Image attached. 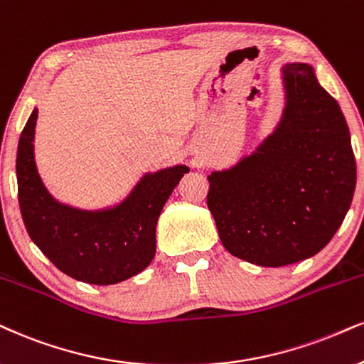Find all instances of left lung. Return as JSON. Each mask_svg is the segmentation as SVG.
<instances>
[{
	"instance_id": "1",
	"label": "left lung",
	"mask_w": 364,
	"mask_h": 364,
	"mask_svg": "<svg viewBox=\"0 0 364 364\" xmlns=\"http://www.w3.org/2000/svg\"><path fill=\"white\" fill-rule=\"evenodd\" d=\"M282 118L250 155L208 175V208L232 257L285 267L317 255L343 224L356 160L338 101L314 67H282Z\"/></svg>"
}]
</instances>
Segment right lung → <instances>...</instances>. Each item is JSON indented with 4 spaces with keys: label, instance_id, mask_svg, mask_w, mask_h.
<instances>
[{
    "label": "right lung",
    "instance_id": "1",
    "mask_svg": "<svg viewBox=\"0 0 364 364\" xmlns=\"http://www.w3.org/2000/svg\"><path fill=\"white\" fill-rule=\"evenodd\" d=\"M37 118L35 107L16 154L18 203L31 241L58 270L79 282L113 285L138 275L155 257L156 221L189 167L146 172L111 208L87 210L58 203L43 186L35 164Z\"/></svg>",
    "mask_w": 364,
    "mask_h": 364
}]
</instances>
